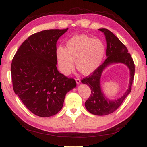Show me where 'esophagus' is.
I'll use <instances>...</instances> for the list:
<instances>
[{"instance_id": "1", "label": "esophagus", "mask_w": 147, "mask_h": 147, "mask_svg": "<svg viewBox=\"0 0 147 147\" xmlns=\"http://www.w3.org/2000/svg\"><path fill=\"white\" fill-rule=\"evenodd\" d=\"M76 81L77 82V84H80V83H81V79H80L79 78H76Z\"/></svg>"}]
</instances>
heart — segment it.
Masks as SVG:
<instances>
[{"label":"heart","mask_w":147,"mask_h":147,"mask_svg":"<svg viewBox=\"0 0 147 147\" xmlns=\"http://www.w3.org/2000/svg\"><path fill=\"white\" fill-rule=\"evenodd\" d=\"M106 48L98 39L86 35L76 36L66 43L65 49L58 47L56 51L57 64L60 71L68 75L74 67L82 74L93 73L100 65L104 59Z\"/></svg>","instance_id":"1"}]
</instances>
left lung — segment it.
<instances>
[{
    "label": "left lung",
    "mask_w": 147,
    "mask_h": 147,
    "mask_svg": "<svg viewBox=\"0 0 147 147\" xmlns=\"http://www.w3.org/2000/svg\"><path fill=\"white\" fill-rule=\"evenodd\" d=\"M99 30L103 32L106 36L107 58L95 71L88 77L83 78L81 82L87 84L91 89V95L89 98L85 102V107L86 109L93 115L103 116L111 114L117 110L121 106L127 95L131 93L132 84L134 77L135 66L133 59L131 54L128 53V50L125 45H123L109 30L100 29ZM113 62H121L125 64L130 70L131 78L129 88L124 95L119 99L111 101L105 98L102 93L99 79L103 69L107 65Z\"/></svg>",
    "instance_id": "left-lung-1"
}]
</instances>
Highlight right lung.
Instances as JSON below:
<instances>
[{"label": "right lung", "instance_id": "1", "mask_svg": "<svg viewBox=\"0 0 147 147\" xmlns=\"http://www.w3.org/2000/svg\"><path fill=\"white\" fill-rule=\"evenodd\" d=\"M67 30L34 33L24 41L12 60L13 90L38 117L56 115L62 109L66 93L76 86L74 79L59 73L56 67L57 41Z\"/></svg>", "mask_w": 147, "mask_h": 147}]
</instances>
